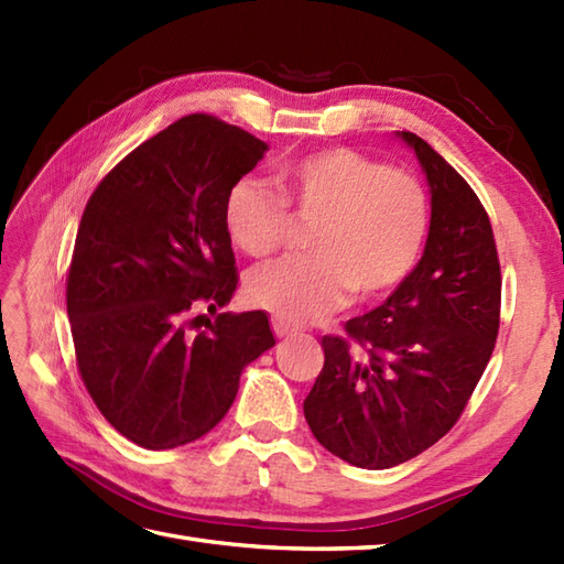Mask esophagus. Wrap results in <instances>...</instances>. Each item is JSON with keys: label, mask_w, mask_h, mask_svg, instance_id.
<instances>
[{"label": "esophagus", "mask_w": 564, "mask_h": 564, "mask_svg": "<svg viewBox=\"0 0 564 564\" xmlns=\"http://www.w3.org/2000/svg\"><path fill=\"white\" fill-rule=\"evenodd\" d=\"M271 327H273V332H275V337H279V339H283V337H291V334L293 332H297L293 325H291V322H285V319H279V317H275V319H271Z\"/></svg>", "instance_id": "obj_1"}]
</instances>
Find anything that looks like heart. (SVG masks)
<instances>
[{"instance_id":"obj_1","label":"heart","mask_w":564,"mask_h":564,"mask_svg":"<svg viewBox=\"0 0 564 564\" xmlns=\"http://www.w3.org/2000/svg\"><path fill=\"white\" fill-rule=\"evenodd\" d=\"M281 195L254 176L227 188L223 225L249 257L281 245L291 206L317 218L307 257L267 261L247 273L254 305L291 322H315L354 291L361 301L392 293L416 267L429 235V198L416 176L349 148H327L281 166Z\"/></svg>"}]
</instances>
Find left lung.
Wrapping results in <instances>:
<instances>
[{
  "label": "left lung",
  "mask_w": 564,
  "mask_h": 564,
  "mask_svg": "<svg viewBox=\"0 0 564 564\" xmlns=\"http://www.w3.org/2000/svg\"><path fill=\"white\" fill-rule=\"evenodd\" d=\"M426 176L431 223L412 273L388 301L322 337L325 366L303 402L315 438L366 470L412 460L446 436L480 382L499 332L501 273L475 191L406 130Z\"/></svg>",
  "instance_id": "8db88e82"
}]
</instances>
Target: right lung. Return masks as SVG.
<instances>
[{"label":"right lung","instance_id":"right-lung-1","mask_svg":"<svg viewBox=\"0 0 564 564\" xmlns=\"http://www.w3.org/2000/svg\"><path fill=\"white\" fill-rule=\"evenodd\" d=\"M267 150L242 128L186 116L118 162L84 208L67 275L77 366L106 422L142 448L206 436L275 344L261 310L186 327L191 310L218 313L237 289L223 203Z\"/></svg>","mask_w":564,"mask_h":564}]
</instances>
